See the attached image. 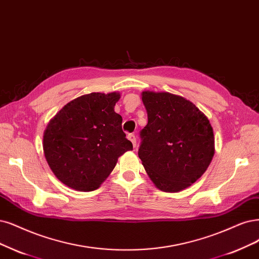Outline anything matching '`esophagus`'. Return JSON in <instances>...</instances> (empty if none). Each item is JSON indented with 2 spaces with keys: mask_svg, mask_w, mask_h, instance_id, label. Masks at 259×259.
<instances>
[{
  "mask_svg": "<svg viewBox=\"0 0 259 259\" xmlns=\"http://www.w3.org/2000/svg\"><path fill=\"white\" fill-rule=\"evenodd\" d=\"M128 140L131 141L133 147L137 146V138H136L135 135H133V133H130V135H128Z\"/></svg>",
  "mask_w": 259,
  "mask_h": 259,
  "instance_id": "34e87169",
  "label": "esophagus"
}]
</instances>
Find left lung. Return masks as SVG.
<instances>
[{
  "label": "left lung",
  "instance_id": "obj_1",
  "mask_svg": "<svg viewBox=\"0 0 259 259\" xmlns=\"http://www.w3.org/2000/svg\"><path fill=\"white\" fill-rule=\"evenodd\" d=\"M148 122L140 132L139 157L164 192H178L202 176L214 155L208 118L195 105L169 93L143 92Z\"/></svg>",
  "mask_w": 259,
  "mask_h": 259
}]
</instances>
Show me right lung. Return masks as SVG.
Returning a JSON list of instances; mask_svg holds the SVG:
<instances>
[{
	"label": "right lung",
	"mask_w": 259,
	"mask_h": 259,
	"mask_svg": "<svg viewBox=\"0 0 259 259\" xmlns=\"http://www.w3.org/2000/svg\"><path fill=\"white\" fill-rule=\"evenodd\" d=\"M118 93L81 96L57 113L44 135V151L50 168L64 185L79 191L98 189L116 165L118 157L132 150L115 113Z\"/></svg>",
	"instance_id": "1"
}]
</instances>
